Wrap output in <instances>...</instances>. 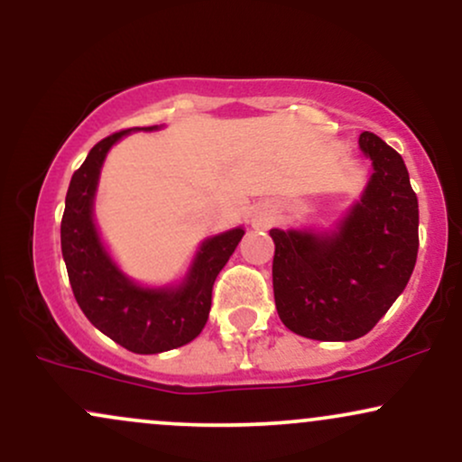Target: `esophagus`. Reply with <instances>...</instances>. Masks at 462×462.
I'll return each instance as SVG.
<instances>
[{
    "instance_id": "1",
    "label": "esophagus",
    "mask_w": 462,
    "mask_h": 462,
    "mask_svg": "<svg viewBox=\"0 0 462 462\" xmlns=\"http://www.w3.org/2000/svg\"><path fill=\"white\" fill-rule=\"evenodd\" d=\"M252 226H254V227H269V226H272V217H269L267 213L254 215Z\"/></svg>"
}]
</instances>
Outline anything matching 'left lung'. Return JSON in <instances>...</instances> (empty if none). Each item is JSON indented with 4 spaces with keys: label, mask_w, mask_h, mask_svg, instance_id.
Returning a JSON list of instances; mask_svg holds the SVG:
<instances>
[{
    "label": "left lung",
    "mask_w": 462,
    "mask_h": 462,
    "mask_svg": "<svg viewBox=\"0 0 462 462\" xmlns=\"http://www.w3.org/2000/svg\"><path fill=\"white\" fill-rule=\"evenodd\" d=\"M374 162L367 190L341 230H272L273 298L289 330L317 341H354L404 291L417 263L419 204L408 169L374 132L360 134Z\"/></svg>",
    "instance_id": "1"
}]
</instances>
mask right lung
Listing matches in <instances>:
<instances>
[{
	"mask_svg": "<svg viewBox=\"0 0 462 462\" xmlns=\"http://www.w3.org/2000/svg\"><path fill=\"white\" fill-rule=\"evenodd\" d=\"M130 130L106 136L88 152L69 184L60 221V245L69 282L87 319L134 354L187 346L204 330L213 284L245 230L224 232L201 245L180 289H141L115 267L93 224V195L106 152Z\"/></svg>",
	"mask_w": 462,
	"mask_h": 462,
	"instance_id": "1",
	"label": "right lung"
}]
</instances>
